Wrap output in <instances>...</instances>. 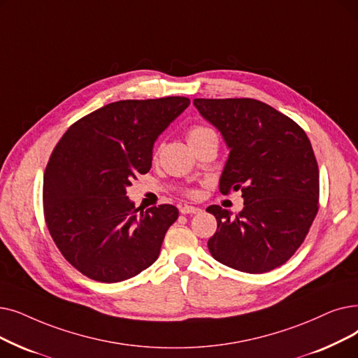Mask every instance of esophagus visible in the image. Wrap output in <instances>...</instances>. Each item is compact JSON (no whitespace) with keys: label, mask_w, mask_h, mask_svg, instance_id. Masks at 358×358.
<instances>
[{"label":"esophagus","mask_w":358,"mask_h":358,"mask_svg":"<svg viewBox=\"0 0 358 358\" xmlns=\"http://www.w3.org/2000/svg\"><path fill=\"white\" fill-rule=\"evenodd\" d=\"M180 212H181L182 215H187V213H199V212H201V209H200V208H196V206L184 205V206L180 208Z\"/></svg>","instance_id":"1"}]
</instances>
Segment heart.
<instances>
[{"mask_svg": "<svg viewBox=\"0 0 358 358\" xmlns=\"http://www.w3.org/2000/svg\"><path fill=\"white\" fill-rule=\"evenodd\" d=\"M209 134H215L213 130L208 129V127H203V126H193L189 133H187V137H189V143L194 142V141H199V138L201 137H206Z\"/></svg>", "mask_w": 358, "mask_h": 358, "instance_id": "1", "label": "heart"}]
</instances>
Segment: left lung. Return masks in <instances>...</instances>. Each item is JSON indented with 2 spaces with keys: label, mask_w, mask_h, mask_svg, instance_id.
Segmentation results:
<instances>
[{
  "label": "left lung",
  "mask_w": 358,
  "mask_h": 358,
  "mask_svg": "<svg viewBox=\"0 0 358 358\" xmlns=\"http://www.w3.org/2000/svg\"><path fill=\"white\" fill-rule=\"evenodd\" d=\"M200 115L221 131L229 149L220 180L241 190L236 216L212 205L217 228L208 247L215 260L247 273L269 272L297 252L319 210V168L297 122L250 98L194 99Z\"/></svg>",
  "instance_id": "8db88e82"
}]
</instances>
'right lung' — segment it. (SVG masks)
Returning <instances> with one entry per match:
<instances>
[{
  "mask_svg": "<svg viewBox=\"0 0 358 358\" xmlns=\"http://www.w3.org/2000/svg\"><path fill=\"white\" fill-rule=\"evenodd\" d=\"M190 105L184 96L118 101L76 121L43 174V213L58 250L99 282H121L158 259L173 205L134 208L127 187L149 173L159 134Z\"/></svg>",
  "mask_w": 358,
  "mask_h": 358,
  "instance_id": "1",
  "label": "right lung"
}]
</instances>
